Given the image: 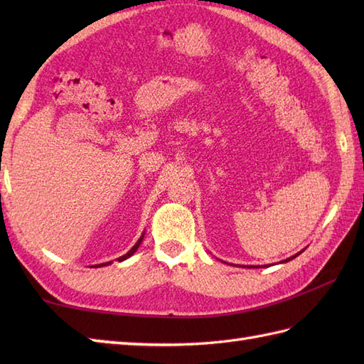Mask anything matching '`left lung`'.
Here are the masks:
<instances>
[{"mask_svg":"<svg viewBox=\"0 0 364 364\" xmlns=\"http://www.w3.org/2000/svg\"><path fill=\"white\" fill-rule=\"evenodd\" d=\"M296 257H299V253L297 255H294V257H291V258H288V259H284V261H282V262H288V261H291V259H294ZM258 267H264V266H258Z\"/></svg>","mask_w":364,"mask_h":364,"instance_id":"obj_1","label":"left lung"}]
</instances>
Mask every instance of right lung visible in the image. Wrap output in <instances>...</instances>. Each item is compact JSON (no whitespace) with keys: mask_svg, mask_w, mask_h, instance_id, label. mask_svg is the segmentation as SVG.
Wrapping results in <instances>:
<instances>
[{"mask_svg":"<svg viewBox=\"0 0 364 364\" xmlns=\"http://www.w3.org/2000/svg\"><path fill=\"white\" fill-rule=\"evenodd\" d=\"M142 239H144V235L141 236V237H139V241L133 245V249H131L128 253H125V255H123V257H120V258H117L119 261H123V259H127V258H129L131 257V255H134V252L139 249V245H141V242H142ZM106 264H107V262H106ZM105 264V266H106ZM100 266H103V264H98V266H94V267H100Z\"/></svg>","mask_w":364,"mask_h":364,"instance_id":"right-lung-1","label":"right lung"}]
</instances>
